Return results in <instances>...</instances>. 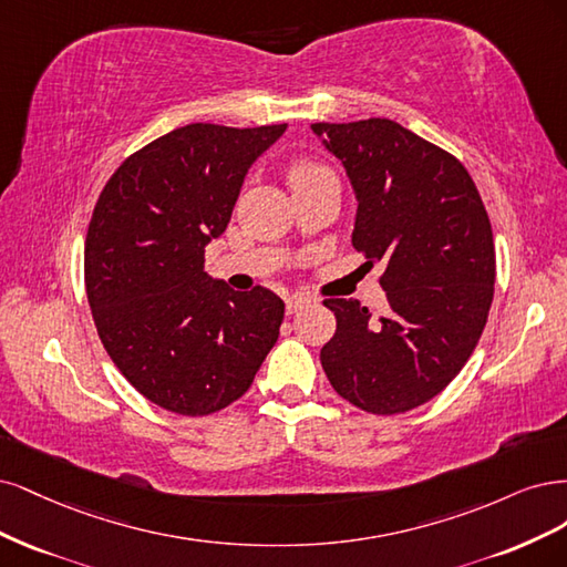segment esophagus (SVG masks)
Instances as JSON below:
<instances>
[{
  "label": "esophagus",
  "mask_w": 567,
  "mask_h": 567,
  "mask_svg": "<svg viewBox=\"0 0 567 567\" xmlns=\"http://www.w3.org/2000/svg\"><path fill=\"white\" fill-rule=\"evenodd\" d=\"M287 313L291 316V313H297V310H301V308H306V306H310L313 303V299H308V297H301V295H291V297H287Z\"/></svg>",
  "instance_id": "esophagus-1"
}]
</instances>
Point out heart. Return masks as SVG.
Instances as JSON below:
<instances>
[{
    "label": "heart",
    "instance_id": "b5f03b06",
    "mask_svg": "<svg viewBox=\"0 0 567 567\" xmlns=\"http://www.w3.org/2000/svg\"><path fill=\"white\" fill-rule=\"evenodd\" d=\"M322 176H332V172L324 167V164L316 162V159H291L287 164V181L291 188H299L306 184H313V181L322 178Z\"/></svg>",
    "mask_w": 567,
    "mask_h": 567
}]
</instances>
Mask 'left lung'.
<instances>
[{"label":"left lung","instance_id":"1","mask_svg":"<svg viewBox=\"0 0 567 567\" xmlns=\"http://www.w3.org/2000/svg\"><path fill=\"white\" fill-rule=\"evenodd\" d=\"M351 176L353 247L383 264V313L324 299L337 332L320 362L332 389L370 414L429 403L462 372L495 297L492 226L464 164L386 117L316 122Z\"/></svg>","mask_w":567,"mask_h":567}]
</instances>
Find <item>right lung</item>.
Masks as SVG:
<instances>
[{
    "instance_id": "obj_1",
    "label": "right lung",
    "mask_w": 567,
    "mask_h": 567,
    "mask_svg": "<svg viewBox=\"0 0 567 567\" xmlns=\"http://www.w3.org/2000/svg\"><path fill=\"white\" fill-rule=\"evenodd\" d=\"M287 124L193 122L126 157L101 190L84 243V285L103 349L157 408L207 416L243 398L276 346L285 303L205 272L249 164Z\"/></svg>"
}]
</instances>
